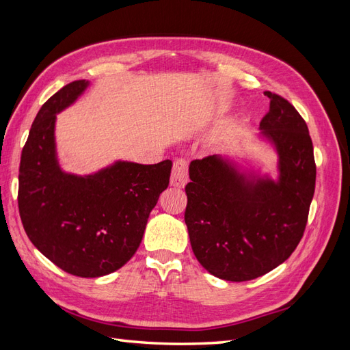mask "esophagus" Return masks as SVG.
Listing matches in <instances>:
<instances>
[{"label":"esophagus","mask_w":350,"mask_h":350,"mask_svg":"<svg viewBox=\"0 0 350 350\" xmlns=\"http://www.w3.org/2000/svg\"><path fill=\"white\" fill-rule=\"evenodd\" d=\"M188 181V163L184 159H176L174 162V169L171 175V185L183 188Z\"/></svg>","instance_id":"1"}]
</instances>
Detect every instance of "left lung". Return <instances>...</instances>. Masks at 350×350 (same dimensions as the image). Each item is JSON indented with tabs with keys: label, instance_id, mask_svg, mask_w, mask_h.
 <instances>
[{
	"label": "left lung",
	"instance_id": "8db88e82",
	"mask_svg": "<svg viewBox=\"0 0 350 350\" xmlns=\"http://www.w3.org/2000/svg\"><path fill=\"white\" fill-rule=\"evenodd\" d=\"M270 109L261 134L279 154V179L241 174L221 156L196 159L185 185V224L193 252L208 273L247 282L276 269L298 247L315 189L308 126L280 94L264 92Z\"/></svg>",
	"mask_w": 350,
	"mask_h": 350
}]
</instances>
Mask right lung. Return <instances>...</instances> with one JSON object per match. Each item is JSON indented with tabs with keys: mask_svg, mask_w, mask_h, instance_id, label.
Wrapping results in <instances>:
<instances>
[{
	"mask_svg": "<svg viewBox=\"0 0 350 350\" xmlns=\"http://www.w3.org/2000/svg\"><path fill=\"white\" fill-rule=\"evenodd\" d=\"M88 84L72 81L42 105L22 152L17 200L29 239L48 260L72 276L100 278L121 269L140 247L172 162H116L86 176L62 172L55 156L57 113Z\"/></svg>",
	"mask_w": 350,
	"mask_h": 350,
	"instance_id": "1",
	"label": "right lung"
}]
</instances>
